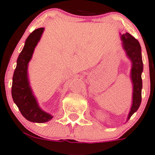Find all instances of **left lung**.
Listing matches in <instances>:
<instances>
[{
	"label": "left lung",
	"mask_w": 155,
	"mask_h": 155,
	"mask_svg": "<svg viewBox=\"0 0 155 155\" xmlns=\"http://www.w3.org/2000/svg\"><path fill=\"white\" fill-rule=\"evenodd\" d=\"M123 46L126 51L127 55L132 61L131 69V78L134 85L133 92V104L130 112L128 115L127 120L130 118L133 114L138 110L142 101V72L143 70V63L142 60L141 46L138 40L128 33L121 35Z\"/></svg>",
	"instance_id": "1"
}]
</instances>
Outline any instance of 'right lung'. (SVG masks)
<instances>
[{
	"label": "right lung",
	"instance_id": "add662e5",
	"mask_svg": "<svg viewBox=\"0 0 155 155\" xmlns=\"http://www.w3.org/2000/svg\"><path fill=\"white\" fill-rule=\"evenodd\" d=\"M43 30V28L34 30L28 36L17 59L16 68L12 76V97L14 103L26 119L36 123L46 122L52 118L51 115L39 107L28 79V64Z\"/></svg>",
	"mask_w": 155,
	"mask_h": 155
}]
</instances>
